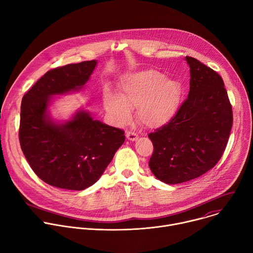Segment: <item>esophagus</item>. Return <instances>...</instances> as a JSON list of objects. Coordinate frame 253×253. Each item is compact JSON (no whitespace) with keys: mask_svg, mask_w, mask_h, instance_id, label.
I'll use <instances>...</instances> for the list:
<instances>
[{"mask_svg":"<svg viewBox=\"0 0 253 253\" xmlns=\"http://www.w3.org/2000/svg\"><path fill=\"white\" fill-rule=\"evenodd\" d=\"M126 137H127V139L128 140H130V141H136L137 139H138V135L136 134V133H134V132H126Z\"/></svg>","mask_w":253,"mask_h":253,"instance_id":"esophagus-1","label":"esophagus"}]
</instances>
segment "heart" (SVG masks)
<instances>
[{
  "label": "heart",
  "instance_id": "1",
  "mask_svg": "<svg viewBox=\"0 0 253 253\" xmlns=\"http://www.w3.org/2000/svg\"><path fill=\"white\" fill-rule=\"evenodd\" d=\"M180 98L181 85L178 81L148 69L127 75L121 82L119 96L107 93L104 106L119 126L130 122L131 108H137L139 120L147 127L157 128L175 115Z\"/></svg>",
  "mask_w": 253,
  "mask_h": 253
}]
</instances>
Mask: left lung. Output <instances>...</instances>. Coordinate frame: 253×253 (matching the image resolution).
<instances>
[{
	"mask_svg": "<svg viewBox=\"0 0 253 253\" xmlns=\"http://www.w3.org/2000/svg\"><path fill=\"white\" fill-rule=\"evenodd\" d=\"M190 90L168 124L150 133L154 151L149 167L166 184L183 183L213 168L221 158L232 127V109L222 78L195 58Z\"/></svg>",
	"mask_w": 253,
	"mask_h": 253,
	"instance_id": "1",
	"label": "left lung"
}]
</instances>
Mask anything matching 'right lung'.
I'll list each match as a JSON object with an SVG mask.
<instances>
[{
	"label": "right lung",
	"mask_w": 253,
	"mask_h": 253,
	"mask_svg": "<svg viewBox=\"0 0 253 253\" xmlns=\"http://www.w3.org/2000/svg\"><path fill=\"white\" fill-rule=\"evenodd\" d=\"M96 66L92 60L50 70L22 99V151L51 186L76 191L92 186L125 141L123 130L95 120L84 109L63 122L51 116L52 97L81 91Z\"/></svg>",
	"instance_id": "right-lung-1"
}]
</instances>
